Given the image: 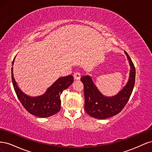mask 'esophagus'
Listing matches in <instances>:
<instances>
[{
	"label": "esophagus",
	"mask_w": 152,
	"mask_h": 152,
	"mask_svg": "<svg viewBox=\"0 0 152 152\" xmlns=\"http://www.w3.org/2000/svg\"><path fill=\"white\" fill-rule=\"evenodd\" d=\"M73 77H74V79L79 80L80 79V74L79 72H75L74 73V75H73Z\"/></svg>",
	"instance_id": "obj_1"
}]
</instances>
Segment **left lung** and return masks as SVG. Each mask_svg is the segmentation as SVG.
Here are the masks:
<instances>
[{
  "label": "left lung",
  "instance_id": "8db88e82",
  "mask_svg": "<svg viewBox=\"0 0 152 152\" xmlns=\"http://www.w3.org/2000/svg\"><path fill=\"white\" fill-rule=\"evenodd\" d=\"M131 66L129 78L127 84L119 92L112 97L103 96L98 89L91 77L85 75L80 80L84 84L85 97V110L90 116L98 119H105L121 112L129 99L135 83L136 70L131 58L126 52Z\"/></svg>",
  "mask_w": 152,
  "mask_h": 152
}]
</instances>
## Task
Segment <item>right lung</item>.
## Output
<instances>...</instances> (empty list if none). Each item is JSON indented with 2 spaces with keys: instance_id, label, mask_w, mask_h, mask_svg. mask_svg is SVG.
<instances>
[{
  "instance_id": "obj_1",
  "label": "right lung",
  "mask_w": 152,
  "mask_h": 152,
  "mask_svg": "<svg viewBox=\"0 0 152 152\" xmlns=\"http://www.w3.org/2000/svg\"><path fill=\"white\" fill-rule=\"evenodd\" d=\"M15 59V57L12 61V65ZM12 68L13 67L11 70V79L14 89L21 104L30 113L39 117L45 118L53 115L60 110V96L63 91L72 84L73 82L72 75L59 77L44 94L37 97H31L19 89L14 78Z\"/></svg>"
}]
</instances>
